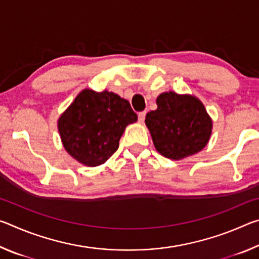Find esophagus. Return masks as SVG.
<instances>
[{
    "label": "esophagus",
    "instance_id": "34e87169",
    "mask_svg": "<svg viewBox=\"0 0 259 259\" xmlns=\"http://www.w3.org/2000/svg\"><path fill=\"white\" fill-rule=\"evenodd\" d=\"M145 116H146V111L140 112V113L138 114V120H139V122H144V120H145Z\"/></svg>",
    "mask_w": 259,
    "mask_h": 259
}]
</instances>
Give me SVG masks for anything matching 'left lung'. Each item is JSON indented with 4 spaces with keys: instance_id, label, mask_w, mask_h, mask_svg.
Listing matches in <instances>:
<instances>
[{
    "instance_id": "left-lung-1",
    "label": "left lung",
    "mask_w": 259,
    "mask_h": 259,
    "mask_svg": "<svg viewBox=\"0 0 259 259\" xmlns=\"http://www.w3.org/2000/svg\"><path fill=\"white\" fill-rule=\"evenodd\" d=\"M156 104L155 111L147 113L145 123L160 154L181 160L207 145L212 122L198 98L169 91L161 94Z\"/></svg>"
}]
</instances>
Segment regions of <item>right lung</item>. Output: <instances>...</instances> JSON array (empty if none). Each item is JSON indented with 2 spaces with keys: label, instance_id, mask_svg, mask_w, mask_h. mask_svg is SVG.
Instances as JSON below:
<instances>
[{
  "label": "right lung",
  "instance_id": "right-lung-1",
  "mask_svg": "<svg viewBox=\"0 0 259 259\" xmlns=\"http://www.w3.org/2000/svg\"><path fill=\"white\" fill-rule=\"evenodd\" d=\"M136 121L137 114L128 100L87 89L60 116L58 129L69 154L80 163L96 166L116 152L125 126Z\"/></svg>",
  "mask_w": 259,
  "mask_h": 259
}]
</instances>
